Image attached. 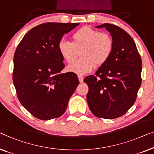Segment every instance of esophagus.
I'll list each match as a JSON object with an SVG mask.
<instances>
[{
    "label": "esophagus",
    "mask_w": 154,
    "mask_h": 154,
    "mask_svg": "<svg viewBox=\"0 0 154 154\" xmlns=\"http://www.w3.org/2000/svg\"><path fill=\"white\" fill-rule=\"evenodd\" d=\"M78 79H79V81L80 83H82L84 81V77L81 76V75H78Z\"/></svg>",
    "instance_id": "1"
}]
</instances>
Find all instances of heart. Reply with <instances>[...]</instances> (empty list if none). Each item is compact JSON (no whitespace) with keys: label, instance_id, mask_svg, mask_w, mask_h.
Here are the masks:
<instances>
[{"label":"heart","instance_id":"obj_1","mask_svg":"<svg viewBox=\"0 0 154 154\" xmlns=\"http://www.w3.org/2000/svg\"><path fill=\"white\" fill-rule=\"evenodd\" d=\"M72 42L60 40L58 53L68 63L74 61L80 50L82 58L68 67V70L77 75L88 73L109 59L114 50V41L107 33L90 27H82L72 35Z\"/></svg>","mask_w":154,"mask_h":154}]
</instances>
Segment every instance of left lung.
Listing matches in <instances>:
<instances>
[{
    "label": "left lung",
    "mask_w": 154,
    "mask_h": 154,
    "mask_svg": "<svg viewBox=\"0 0 154 154\" xmlns=\"http://www.w3.org/2000/svg\"><path fill=\"white\" fill-rule=\"evenodd\" d=\"M114 41L109 59L95 75L84 78L88 105L97 117L112 119L127 112L137 98L142 83V60L131 35L117 26L104 23Z\"/></svg>",
    "instance_id": "obj_1"
}]
</instances>
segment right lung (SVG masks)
Wrapping results in <instances>:
<instances>
[{
	"label": "right lung",
	"instance_id": "1",
	"mask_svg": "<svg viewBox=\"0 0 154 154\" xmlns=\"http://www.w3.org/2000/svg\"><path fill=\"white\" fill-rule=\"evenodd\" d=\"M78 23H45L30 30L14 55L13 83L19 102L32 115L50 120L63 114L79 82L64 68L58 45Z\"/></svg>",
	"mask_w": 154,
	"mask_h": 154
}]
</instances>
